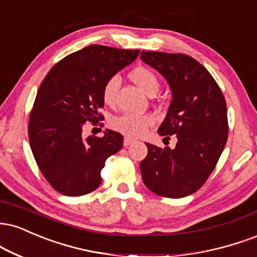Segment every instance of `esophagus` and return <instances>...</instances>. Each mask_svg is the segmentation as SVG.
I'll use <instances>...</instances> for the list:
<instances>
[{"mask_svg": "<svg viewBox=\"0 0 257 257\" xmlns=\"http://www.w3.org/2000/svg\"><path fill=\"white\" fill-rule=\"evenodd\" d=\"M134 141H135L134 139L124 138V140H123V145H124V147H128V146H131V145H132Z\"/></svg>", "mask_w": 257, "mask_h": 257, "instance_id": "obj_1", "label": "esophagus"}]
</instances>
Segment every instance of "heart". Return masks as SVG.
I'll return each mask as SVG.
<instances>
[{
	"mask_svg": "<svg viewBox=\"0 0 257 257\" xmlns=\"http://www.w3.org/2000/svg\"><path fill=\"white\" fill-rule=\"evenodd\" d=\"M129 79L139 86L147 94H154L159 88V80L150 68L139 66L129 72ZM118 79L112 76L105 82L101 91V98L106 105H113L116 98ZM154 123V117L150 113H131L125 112L111 119V128L113 131L122 133L126 137H140L147 131L148 126Z\"/></svg>",
	"mask_w": 257,
	"mask_h": 257,
	"instance_id": "1",
	"label": "heart"
}]
</instances>
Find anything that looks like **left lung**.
I'll list each match as a JSON object with an SVG mask.
<instances>
[{
    "label": "left lung",
    "mask_w": 257,
    "mask_h": 257,
    "mask_svg": "<svg viewBox=\"0 0 257 257\" xmlns=\"http://www.w3.org/2000/svg\"><path fill=\"white\" fill-rule=\"evenodd\" d=\"M140 57L164 75L172 92L158 133L177 137L174 150L146 144L142 181L159 196L191 195L208 179L226 145V101L211 73L193 57L158 51H141Z\"/></svg>",
    "instance_id": "1"
}]
</instances>
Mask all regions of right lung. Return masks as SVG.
Here are the masks:
<instances>
[{
  "label": "right lung",
  "instance_id": "1",
  "mask_svg": "<svg viewBox=\"0 0 257 257\" xmlns=\"http://www.w3.org/2000/svg\"><path fill=\"white\" fill-rule=\"evenodd\" d=\"M139 52L89 45L62 58L40 83L30 113L29 140L40 172L58 193L81 196L97 189L106 159L122 148L119 133L106 129L104 137L85 140L82 128L86 122L95 125L104 119L99 112L103 86Z\"/></svg>",
  "mask_w": 257,
  "mask_h": 257
}]
</instances>
